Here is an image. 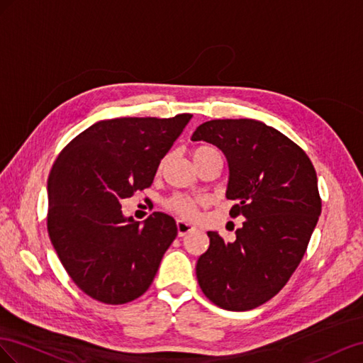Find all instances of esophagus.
Here are the masks:
<instances>
[{
  "label": "esophagus",
  "mask_w": 363,
  "mask_h": 363,
  "mask_svg": "<svg viewBox=\"0 0 363 363\" xmlns=\"http://www.w3.org/2000/svg\"><path fill=\"white\" fill-rule=\"evenodd\" d=\"M176 226H178V235H179V237H184V235H187V234L196 231L194 226H191L190 223L184 222V220H178V222H176Z\"/></svg>",
  "instance_id": "esophagus-1"
}]
</instances>
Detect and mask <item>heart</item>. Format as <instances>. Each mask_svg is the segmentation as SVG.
Segmentation results:
<instances>
[{"label": "heart", "mask_w": 363, "mask_h": 363, "mask_svg": "<svg viewBox=\"0 0 363 363\" xmlns=\"http://www.w3.org/2000/svg\"><path fill=\"white\" fill-rule=\"evenodd\" d=\"M191 155H193V160L196 164V162H199V161L206 160L210 157H220V152L213 146H206V144H202V146L194 147ZM164 206L169 211L174 213L176 216L182 217V219H193L196 213H198V201L190 198V196H185V194H173L172 198H169L164 202Z\"/></svg>", "instance_id": "heart-1"}]
</instances>
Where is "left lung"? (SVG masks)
I'll return each instance as SVG.
<instances>
[{
    "label": "left lung",
    "instance_id": "1",
    "mask_svg": "<svg viewBox=\"0 0 363 363\" xmlns=\"http://www.w3.org/2000/svg\"><path fill=\"white\" fill-rule=\"evenodd\" d=\"M193 141L219 147L230 165L231 217L243 216L235 242L208 231L210 246L196 264L203 295L225 310L245 312L274 298L307 251L323 201L307 153L264 123L211 120Z\"/></svg>",
    "mask_w": 363,
    "mask_h": 363
}]
</instances>
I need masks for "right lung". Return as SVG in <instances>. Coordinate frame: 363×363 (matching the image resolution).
<instances>
[{
  "label": "right lung",
  "instance_id": "right-lung-1",
  "mask_svg": "<svg viewBox=\"0 0 363 363\" xmlns=\"http://www.w3.org/2000/svg\"><path fill=\"white\" fill-rule=\"evenodd\" d=\"M191 117L103 120L59 153L48 176L47 230L62 266L88 296L117 306L150 287L178 228L158 211L144 225L126 219L120 202L150 187Z\"/></svg>",
  "mask_w": 363,
  "mask_h": 363
}]
</instances>
